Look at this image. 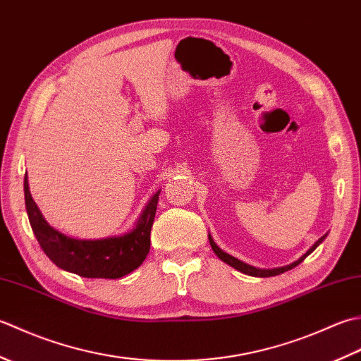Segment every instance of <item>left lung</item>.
I'll return each instance as SVG.
<instances>
[{
    "label": "left lung",
    "instance_id": "obj_1",
    "mask_svg": "<svg viewBox=\"0 0 361 361\" xmlns=\"http://www.w3.org/2000/svg\"><path fill=\"white\" fill-rule=\"evenodd\" d=\"M326 235H327V234H324L323 237H321V239H318V240L315 242V245H313V247H312L307 252H305L304 256H301L298 260H295L293 264L286 265V267H278V268H268V270H265V268H256V267H252V265H248V264L242 262V260H239V259L229 256L228 252H225L224 250H220V248L217 247V243L212 240L211 234L208 235V239H209V243H211V247H212L214 252H216V255H217L221 260H224V262H226L228 265H231L233 268H235V270H239L240 273H245V274H248V276H256V278H270V276H278V274H281V273H283V271H288V270H291V268H295L296 265L301 264L302 260H304L305 257H307V256L310 255V252L315 251V248L318 247V245L326 239Z\"/></svg>",
    "mask_w": 361,
    "mask_h": 361
}]
</instances>
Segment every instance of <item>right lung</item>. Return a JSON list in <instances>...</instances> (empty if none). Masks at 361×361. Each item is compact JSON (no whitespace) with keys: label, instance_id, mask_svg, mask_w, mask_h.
I'll return each instance as SVG.
<instances>
[{"label":"right lung","instance_id":"obj_1","mask_svg":"<svg viewBox=\"0 0 361 361\" xmlns=\"http://www.w3.org/2000/svg\"><path fill=\"white\" fill-rule=\"evenodd\" d=\"M159 190L153 195L135 228L122 235L106 239H73L54 229L37 208L25 175V200L30 228L44 255L62 270L82 278L119 279L140 267L150 250V231L155 219Z\"/></svg>","mask_w":361,"mask_h":361}]
</instances>
